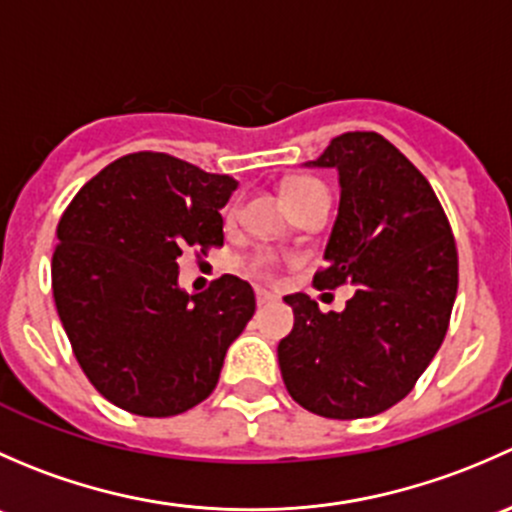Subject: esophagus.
Returning a JSON list of instances; mask_svg holds the SVG:
<instances>
[{"instance_id":"34e87169","label":"esophagus","mask_w":512,"mask_h":512,"mask_svg":"<svg viewBox=\"0 0 512 512\" xmlns=\"http://www.w3.org/2000/svg\"><path fill=\"white\" fill-rule=\"evenodd\" d=\"M255 299H257V307H265V304L272 302V294L265 292V289H257Z\"/></svg>"}]
</instances>
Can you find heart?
<instances>
[{
	"label": "heart",
	"mask_w": 512,
	"mask_h": 512,
	"mask_svg": "<svg viewBox=\"0 0 512 512\" xmlns=\"http://www.w3.org/2000/svg\"><path fill=\"white\" fill-rule=\"evenodd\" d=\"M314 190H327V188L314 178H292L285 185V198L292 203V200L302 198V195L307 193H314ZM277 265H280V257H277L275 252H267V250L255 252V255L247 260V270L257 277H272L277 272Z\"/></svg>",
	"instance_id": "heart-1"
}]
</instances>
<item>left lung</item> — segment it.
Listing matches in <instances>:
<instances>
[{
	"instance_id": "8db88e82",
	"label": "left lung",
	"mask_w": 512,
	"mask_h": 512,
	"mask_svg": "<svg viewBox=\"0 0 512 512\" xmlns=\"http://www.w3.org/2000/svg\"><path fill=\"white\" fill-rule=\"evenodd\" d=\"M312 165L337 168L342 185L314 287L356 289L344 312L287 294L294 327L277 356L302 409L352 421L399 404L431 364L451 322L458 252L431 183L379 133H342Z\"/></svg>"
}]
</instances>
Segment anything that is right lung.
I'll return each instance as SVG.
<instances>
[{
    "label": "right lung",
    "instance_id": "right-lung-1",
    "mask_svg": "<svg viewBox=\"0 0 512 512\" xmlns=\"http://www.w3.org/2000/svg\"><path fill=\"white\" fill-rule=\"evenodd\" d=\"M237 188L168 153H128L94 175L61 215L51 257L56 312L86 379L136 416L193 409L218 386L255 292L223 275L178 289V257L223 247L220 208Z\"/></svg>",
    "mask_w": 512,
    "mask_h": 512
}]
</instances>
